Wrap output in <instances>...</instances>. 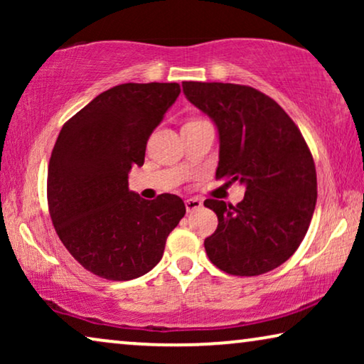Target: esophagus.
Here are the masks:
<instances>
[{"mask_svg": "<svg viewBox=\"0 0 364 364\" xmlns=\"http://www.w3.org/2000/svg\"><path fill=\"white\" fill-rule=\"evenodd\" d=\"M200 207H202L200 198H187V200H186L187 212H193V210H197V208H200Z\"/></svg>", "mask_w": 364, "mask_h": 364, "instance_id": "1", "label": "esophagus"}]
</instances>
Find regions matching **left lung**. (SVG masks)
<instances>
[{
    "instance_id": "8db88e82",
    "label": "left lung",
    "mask_w": 364,
    "mask_h": 364,
    "mask_svg": "<svg viewBox=\"0 0 364 364\" xmlns=\"http://www.w3.org/2000/svg\"><path fill=\"white\" fill-rule=\"evenodd\" d=\"M182 87L218 129L215 177L247 188L237 205L203 202L218 217L217 230L203 242L208 258L237 277L280 267L300 247L316 205V168L300 129L250 86L188 81Z\"/></svg>"
}]
</instances>
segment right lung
I'll return each instance as SVG.
<instances>
[{"label":"right lung","mask_w":364,"mask_h":364,"mask_svg":"<svg viewBox=\"0 0 364 364\" xmlns=\"http://www.w3.org/2000/svg\"><path fill=\"white\" fill-rule=\"evenodd\" d=\"M181 94L177 82L119 84L94 97L59 132L48 167V207L68 252L94 275L126 282L161 262L186 205L129 191L154 129Z\"/></svg>","instance_id":"1"}]
</instances>
